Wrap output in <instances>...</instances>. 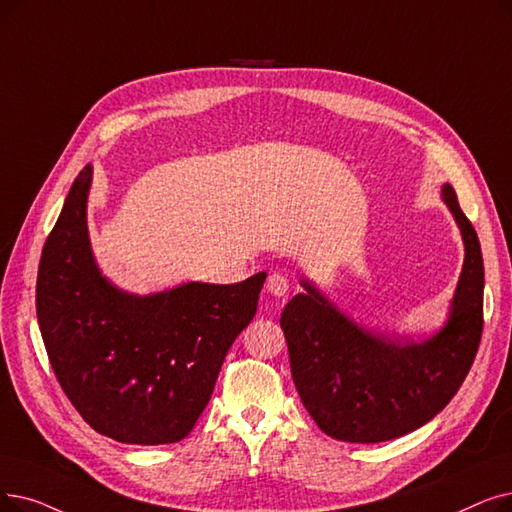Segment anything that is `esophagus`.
<instances>
[{"label": "esophagus", "instance_id": "obj_1", "mask_svg": "<svg viewBox=\"0 0 512 512\" xmlns=\"http://www.w3.org/2000/svg\"><path fill=\"white\" fill-rule=\"evenodd\" d=\"M265 288H268L270 295L282 299L288 293V278L284 274H280V272H274V274H270L268 282H265Z\"/></svg>", "mask_w": 512, "mask_h": 512}]
</instances>
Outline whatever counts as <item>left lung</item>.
I'll list each match as a JSON object with an SVG mask.
<instances>
[{
    "mask_svg": "<svg viewBox=\"0 0 512 512\" xmlns=\"http://www.w3.org/2000/svg\"><path fill=\"white\" fill-rule=\"evenodd\" d=\"M464 265L452 314L429 341L397 343L345 318L314 286L286 303L284 330L301 402L330 437L376 443L406 435L448 406L469 374L483 332V257L479 238L450 184Z\"/></svg>",
    "mask_w": 512,
    "mask_h": 512,
    "instance_id": "8db88e82",
    "label": "left lung"
}]
</instances>
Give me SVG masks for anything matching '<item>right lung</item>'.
<instances>
[{
  "mask_svg": "<svg viewBox=\"0 0 512 512\" xmlns=\"http://www.w3.org/2000/svg\"><path fill=\"white\" fill-rule=\"evenodd\" d=\"M87 165L43 244L37 320L56 379L100 435L133 446L184 439L209 404L234 339L257 311L265 272L136 297L102 278L87 238Z\"/></svg>",
  "mask_w": 512,
  "mask_h": 512,
  "instance_id": "1",
  "label": "right lung"
}]
</instances>
